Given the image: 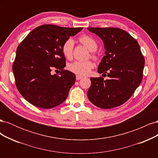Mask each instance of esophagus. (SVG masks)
I'll return each mask as SVG.
<instances>
[{
    "mask_svg": "<svg viewBox=\"0 0 158 158\" xmlns=\"http://www.w3.org/2000/svg\"><path fill=\"white\" fill-rule=\"evenodd\" d=\"M76 80H79L80 79L83 78V77H82V76H79V75H76Z\"/></svg>",
    "mask_w": 158,
    "mask_h": 158,
    "instance_id": "1",
    "label": "esophagus"
}]
</instances>
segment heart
<instances>
[{"instance_id":"b5f03b06","label":"heart","mask_w":158,"mask_h":158,"mask_svg":"<svg viewBox=\"0 0 158 158\" xmlns=\"http://www.w3.org/2000/svg\"><path fill=\"white\" fill-rule=\"evenodd\" d=\"M79 41L83 44L89 51H95L98 48V44L94 38L89 35H84L79 37ZM74 47V40L72 38H69L62 45V52L66 58H70L73 55ZM95 57L94 53L92 55ZM94 67V63L90 60L86 61H75L71 63L69 69L73 73L80 76H85L89 73L91 69Z\"/></svg>"}]
</instances>
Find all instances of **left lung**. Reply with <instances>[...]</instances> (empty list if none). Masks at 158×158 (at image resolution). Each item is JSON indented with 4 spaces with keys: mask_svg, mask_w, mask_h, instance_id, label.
<instances>
[{
    "mask_svg": "<svg viewBox=\"0 0 158 158\" xmlns=\"http://www.w3.org/2000/svg\"><path fill=\"white\" fill-rule=\"evenodd\" d=\"M105 46V55L98 68L102 76L91 78L88 98L95 106L111 109L130 98L142 82L145 60L137 41L117 27H88Z\"/></svg>",
    "mask_w": 158,
    "mask_h": 158,
    "instance_id": "1",
    "label": "left lung"
}]
</instances>
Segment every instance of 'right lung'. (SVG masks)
<instances>
[{
  "label": "right lung",
  "mask_w": 158,
  "mask_h": 158,
  "mask_svg": "<svg viewBox=\"0 0 158 158\" xmlns=\"http://www.w3.org/2000/svg\"><path fill=\"white\" fill-rule=\"evenodd\" d=\"M82 29L42 25L33 29L18 45L12 65L16 85L33 106L50 109L67 98L76 76L64 70L66 59L62 45ZM52 68L59 69L60 74L52 75Z\"/></svg>",
  "instance_id": "right-lung-1"
}]
</instances>
